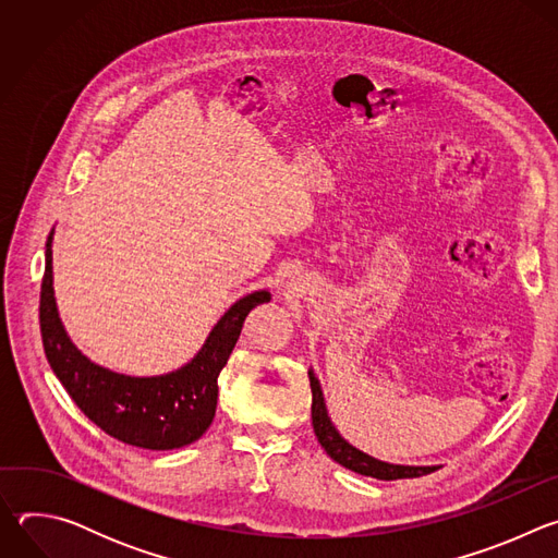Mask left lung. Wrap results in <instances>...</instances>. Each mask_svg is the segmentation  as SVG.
I'll return each instance as SVG.
<instances>
[{
    "mask_svg": "<svg viewBox=\"0 0 558 558\" xmlns=\"http://www.w3.org/2000/svg\"><path fill=\"white\" fill-rule=\"evenodd\" d=\"M308 381H311V392H313V402H311V420H313V430L317 441L327 450V454L338 461L340 465L364 474V476H375V480L392 482V480H404V476H422L428 474L441 465H404V463H388L381 459H375L366 454L364 450L355 448L349 444L336 424L329 417L327 402H325V392L320 386V379L315 377L313 368H308Z\"/></svg>",
    "mask_w": 558,
    "mask_h": 558,
    "instance_id": "obj_1",
    "label": "left lung"
}]
</instances>
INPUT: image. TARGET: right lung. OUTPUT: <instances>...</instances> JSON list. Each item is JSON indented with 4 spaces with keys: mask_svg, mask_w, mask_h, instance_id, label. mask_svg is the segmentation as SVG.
<instances>
[{
    "mask_svg": "<svg viewBox=\"0 0 558 558\" xmlns=\"http://www.w3.org/2000/svg\"><path fill=\"white\" fill-rule=\"evenodd\" d=\"M52 238L46 241L39 325L48 364L82 413L110 437L147 450L183 448L203 437L216 415L218 375L252 308L271 300L267 289L235 300L211 327L198 353L177 371L136 377L110 371L70 340L52 287Z\"/></svg>",
    "mask_w": 558,
    "mask_h": 558,
    "instance_id": "obj_1",
    "label": "right lung"
}]
</instances>
